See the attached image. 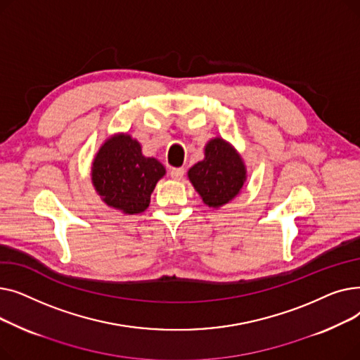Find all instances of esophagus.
Instances as JSON below:
<instances>
[{
    "mask_svg": "<svg viewBox=\"0 0 360 360\" xmlns=\"http://www.w3.org/2000/svg\"><path fill=\"white\" fill-rule=\"evenodd\" d=\"M184 175H185L184 167H174L172 170H170V176H172L176 181H181L184 178Z\"/></svg>",
    "mask_w": 360,
    "mask_h": 360,
    "instance_id": "34e87169",
    "label": "esophagus"
}]
</instances>
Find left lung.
I'll return each instance as SVG.
<instances>
[{
	"label": "left lung",
	"mask_w": 360,
	"mask_h": 360,
	"mask_svg": "<svg viewBox=\"0 0 360 360\" xmlns=\"http://www.w3.org/2000/svg\"><path fill=\"white\" fill-rule=\"evenodd\" d=\"M188 178L204 204L217 209L240 193L247 167L228 141L216 137L205 144L204 159L188 170Z\"/></svg>",
	"instance_id": "1"
}]
</instances>
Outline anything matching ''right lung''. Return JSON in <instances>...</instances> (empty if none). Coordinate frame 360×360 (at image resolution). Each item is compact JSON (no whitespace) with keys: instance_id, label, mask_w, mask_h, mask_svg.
Returning <instances> with one entry per match:
<instances>
[{"instance_id":"1","label":"right lung","mask_w":360,"mask_h":360,"mask_svg":"<svg viewBox=\"0 0 360 360\" xmlns=\"http://www.w3.org/2000/svg\"><path fill=\"white\" fill-rule=\"evenodd\" d=\"M165 166L155 158H146L141 146L128 134L108 139L94 156L91 182L101 198L125 214L143 213Z\"/></svg>"}]
</instances>
